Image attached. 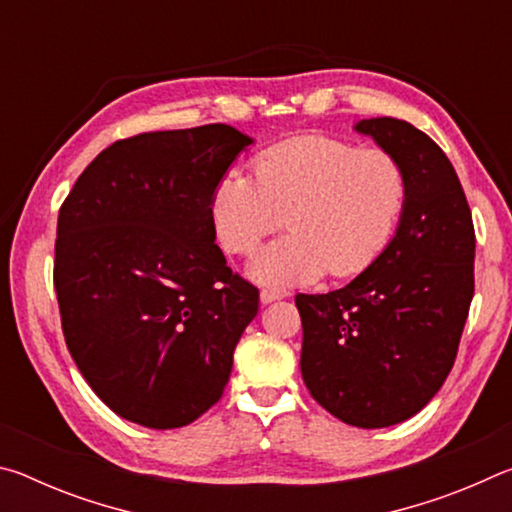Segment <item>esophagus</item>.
I'll list each match as a JSON object with an SVG mask.
<instances>
[{
    "label": "esophagus",
    "instance_id": "esophagus-1",
    "mask_svg": "<svg viewBox=\"0 0 512 512\" xmlns=\"http://www.w3.org/2000/svg\"><path fill=\"white\" fill-rule=\"evenodd\" d=\"M287 293L282 291H273V289H262V293H259V300H262V305H268V302H275V300H282Z\"/></svg>",
    "mask_w": 512,
    "mask_h": 512
}]
</instances>
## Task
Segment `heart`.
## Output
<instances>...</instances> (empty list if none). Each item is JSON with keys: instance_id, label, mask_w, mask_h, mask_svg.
<instances>
[{"instance_id": "obj_1", "label": "heart", "mask_w": 512, "mask_h": 512, "mask_svg": "<svg viewBox=\"0 0 512 512\" xmlns=\"http://www.w3.org/2000/svg\"><path fill=\"white\" fill-rule=\"evenodd\" d=\"M253 178L230 171L210 194V221L225 253L250 255L287 216L291 235L264 248L255 280L293 287L327 271L361 275L386 253L409 203V173L381 146L300 135L253 158Z\"/></svg>"}]
</instances>
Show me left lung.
I'll return each mask as SVG.
<instances>
[{
	"mask_svg": "<svg viewBox=\"0 0 512 512\" xmlns=\"http://www.w3.org/2000/svg\"><path fill=\"white\" fill-rule=\"evenodd\" d=\"M357 131L402 160L409 203L384 255L339 291L298 293L300 370L314 400L361 429L409 420L456 361L474 296V223L443 149L409 121Z\"/></svg>",
	"mask_w": 512,
	"mask_h": 512,
	"instance_id": "8db88e82",
	"label": "left lung"
}]
</instances>
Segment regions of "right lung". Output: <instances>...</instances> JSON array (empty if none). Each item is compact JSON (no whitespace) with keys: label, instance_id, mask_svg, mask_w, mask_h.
Masks as SVG:
<instances>
[{"label":"right lung","instance_id":"add662e5","mask_svg":"<svg viewBox=\"0 0 512 512\" xmlns=\"http://www.w3.org/2000/svg\"><path fill=\"white\" fill-rule=\"evenodd\" d=\"M253 144L225 124L101 151L60 205L54 287L67 350L101 402L178 429L221 400L259 291L214 244L210 194Z\"/></svg>","mask_w":512,"mask_h":512}]
</instances>
